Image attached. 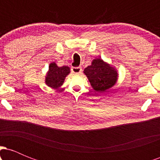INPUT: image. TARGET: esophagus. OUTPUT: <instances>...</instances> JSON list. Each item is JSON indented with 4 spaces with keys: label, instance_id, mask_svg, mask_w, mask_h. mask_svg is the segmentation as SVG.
I'll return each mask as SVG.
<instances>
[{
    "label": "esophagus",
    "instance_id": "esophagus-1",
    "mask_svg": "<svg viewBox=\"0 0 160 160\" xmlns=\"http://www.w3.org/2000/svg\"><path fill=\"white\" fill-rule=\"evenodd\" d=\"M72 71L74 74H80L82 71V68L81 67H74L72 68Z\"/></svg>",
    "mask_w": 160,
    "mask_h": 160
}]
</instances>
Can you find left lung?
Wrapping results in <instances>:
<instances>
[{"instance_id": "1", "label": "left lung", "mask_w": 160, "mask_h": 160, "mask_svg": "<svg viewBox=\"0 0 160 160\" xmlns=\"http://www.w3.org/2000/svg\"><path fill=\"white\" fill-rule=\"evenodd\" d=\"M92 87L96 92H104L113 86L117 80V71L100 58L93 60L90 66L84 69Z\"/></svg>"}]
</instances>
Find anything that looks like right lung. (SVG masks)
Instances as JSON below:
<instances>
[{
  "label": "right lung",
  "instance_id": "add662e5",
  "mask_svg": "<svg viewBox=\"0 0 160 160\" xmlns=\"http://www.w3.org/2000/svg\"><path fill=\"white\" fill-rule=\"evenodd\" d=\"M70 73V68L68 66L58 67L55 62L49 66V72L46 77V83L49 87L58 89L63 84L65 79Z\"/></svg>",
  "mask_w": 160,
  "mask_h": 160
}]
</instances>
